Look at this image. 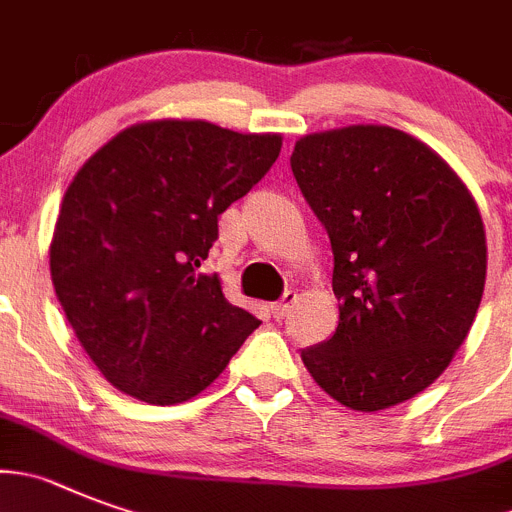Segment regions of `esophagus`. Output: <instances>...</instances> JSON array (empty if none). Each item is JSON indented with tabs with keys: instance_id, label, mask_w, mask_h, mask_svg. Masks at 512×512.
<instances>
[{
	"instance_id": "esophagus-1",
	"label": "esophagus",
	"mask_w": 512,
	"mask_h": 512,
	"mask_svg": "<svg viewBox=\"0 0 512 512\" xmlns=\"http://www.w3.org/2000/svg\"><path fill=\"white\" fill-rule=\"evenodd\" d=\"M294 302H297V292H287L284 297L279 299L276 304H271V314H274V320H284L289 314V309L294 307Z\"/></svg>"
}]
</instances>
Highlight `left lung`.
<instances>
[{"label":"left lung","instance_id":"1","mask_svg":"<svg viewBox=\"0 0 512 512\" xmlns=\"http://www.w3.org/2000/svg\"><path fill=\"white\" fill-rule=\"evenodd\" d=\"M292 172L330 236L335 335L302 350L314 383L373 414L419 396L475 322L487 241L470 187L429 144L381 124L297 139Z\"/></svg>","mask_w":512,"mask_h":512}]
</instances>
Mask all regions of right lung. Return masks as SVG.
I'll use <instances>...</instances> for the list:
<instances>
[{
  "label": "right lung",
  "instance_id": "1",
  "mask_svg": "<svg viewBox=\"0 0 512 512\" xmlns=\"http://www.w3.org/2000/svg\"><path fill=\"white\" fill-rule=\"evenodd\" d=\"M279 152L281 134L157 119L126 126L75 172L50 276L78 342L121 393L154 406L190 401L261 325L200 264L218 215Z\"/></svg>",
  "mask_w": 512,
  "mask_h": 512
}]
</instances>
